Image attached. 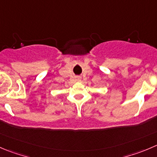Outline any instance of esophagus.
Returning <instances> with one entry per match:
<instances>
[{"mask_svg":"<svg viewBox=\"0 0 157 157\" xmlns=\"http://www.w3.org/2000/svg\"><path fill=\"white\" fill-rule=\"evenodd\" d=\"M80 77H77V80H80Z\"/></svg>","mask_w":157,"mask_h":157,"instance_id":"esophagus-1","label":"esophagus"}]
</instances>
